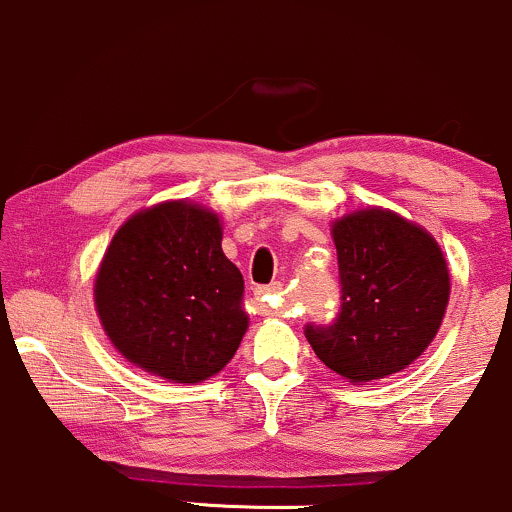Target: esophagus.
Wrapping results in <instances>:
<instances>
[{"label":"esophagus","instance_id":"obj_1","mask_svg":"<svg viewBox=\"0 0 512 512\" xmlns=\"http://www.w3.org/2000/svg\"><path fill=\"white\" fill-rule=\"evenodd\" d=\"M280 290H283V285L280 283H271V285H261V287H256V295H261V297H266V295H280Z\"/></svg>","mask_w":512,"mask_h":512}]
</instances>
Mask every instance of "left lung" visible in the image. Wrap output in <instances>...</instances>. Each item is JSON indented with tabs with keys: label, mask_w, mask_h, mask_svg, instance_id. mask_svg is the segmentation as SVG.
<instances>
[{
	"label": "left lung",
	"mask_w": 512,
	"mask_h": 512,
	"mask_svg": "<svg viewBox=\"0 0 512 512\" xmlns=\"http://www.w3.org/2000/svg\"><path fill=\"white\" fill-rule=\"evenodd\" d=\"M341 307L331 324H307L317 358L348 382L401 372L430 346L450 300L438 241L396 212L370 208L333 222Z\"/></svg>",
	"instance_id": "obj_1"
}]
</instances>
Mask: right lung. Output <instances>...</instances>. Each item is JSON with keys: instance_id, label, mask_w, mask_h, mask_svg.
Listing matches in <instances>:
<instances>
[{"instance_id": "obj_1", "label": "right lung", "mask_w": 512, "mask_h": 512, "mask_svg": "<svg viewBox=\"0 0 512 512\" xmlns=\"http://www.w3.org/2000/svg\"><path fill=\"white\" fill-rule=\"evenodd\" d=\"M244 278L222 254L212 210L171 200L118 229L96 273L103 331L125 360L164 380L217 375L244 338Z\"/></svg>"}]
</instances>
